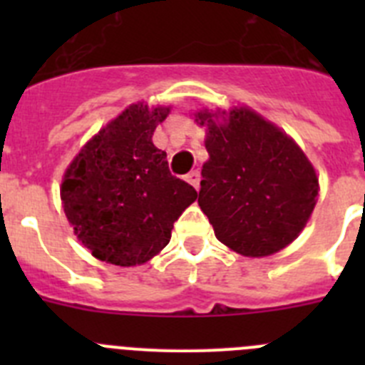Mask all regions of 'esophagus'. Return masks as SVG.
<instances>
[{
	"label": "esophagus",
	"mask_w": 365,
	"mask_h": 365,
	"mask_svg": "<svg viewBox=\"0 0 365 365\" xmlns=\"http://www.w3.org/2000/svg\"><path fill=\"white\" fill-rule=\"evenodd\" d=\"M186 180H188L193 188L199 190V182H201V173H199L197 170H193V172H190L188 175H186Z\"/></svg>",
	"instance_id": "34e87169"
}]
</instances>
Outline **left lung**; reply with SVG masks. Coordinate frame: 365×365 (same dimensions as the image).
Returning <instances> with one entry per match:
<instances>
[{
  "instance_id": "8db88e82",
  "label": "left lung",
  "mask_w": 365,
  "mask_h": 365,
  "mask_svg": "<svg viewBox=\"0 0 365 365\" xmlns=\"http://www.w3.org/2000/svg\"><path fill=\"white\" fill-rule=\"evenodd\" d=\"M208 160L199 206L215 237L245 257H265L292 243L314 210L320 182L291 135L248 106L202 108Z\"/></svg>"
}]
</instances>
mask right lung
<instances>
[{
  "instance_id": "add662e5",
  "label": "right lung",
  "mask_w": 365,
  "mask_h": 365,
  "mask_svg": "<svg viewBox=\"0 0 365 365\" xmlns=\"http://www.w3.org/2000/svg\"><path fill=\"white\" fill-rule=\"evenodd\" d=\"M172 106L135 102L93 135L66 168L63 212L80 243L109 265L137 267L170 243L197 192L168 170L155 128Z\"/></svg>"
}]
</instances>
